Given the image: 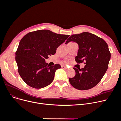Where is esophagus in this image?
I'll list each match as a JSON object with an SVG mask.
<instances>
[{
	"label": "esophagus",
	"mask_w": 121,
	"mask_h": 121,
	"mask_svg": "<svg viewBox=\"0 0 121 121\" xmlns=\"http://www.w3.org/2000/svg\"><path fill=\"white\" fill-rule=\"evenodd\" d=\"M61 67L63 68H64L65 69H66V70L68 69V68H67L66 66H61Z\"/></svg>",
	"instance_id": "1"
}]
</instances>
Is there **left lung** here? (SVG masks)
<instances>
[{
  "label": "left lung",
  "instance_id": "1",
  "mask_svg": "<svg viewBox=\"0 0 121 121\" xmlns=\"http://www.w3.org/2000/svg\"><path fill=\"white\" fill-rule=\"evenodd\" d=\"M70 41L79 46L75 60L78 63L84 61L86 65L81 69L73 68L76 75L69 78V82L78 90L93 88L101 81L108 68L111 56L108 45L103 39L88 32L71 35L65 44Z\"/></svg>",
  "mask_w": 121,
  "mask_h": 121
}]
</instances>
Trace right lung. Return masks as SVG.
<instances>
[{"mask_svg":"<svg viewBox=\"0 0 121 121\" xmlns=\"http://www.w3.org/2000/svg\"><path fill=\"white\" fill-rule=\"evenodd\" d=\"M69 37L39 30L28 33L21 39L15 58L18 73L27 85L39 89L52 83L56 71L61 66L56 64L49 66L45 59L54 55L56 48Z\"/></svg>","mask_w":121,"mask_h":121,"instance_id":"right-lung-1","label":"right lung"}]
</instances>
